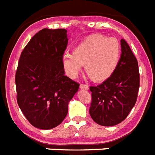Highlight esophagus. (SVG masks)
<instances>
[{
	"label": "esophagus",
	"instance_id": "obj_1",
	"mask_svg": "<svg viewBox=\"0 0 155 155\" xmlns=\"http://www.w3.org/2000/svg\"><path fill=\"white\" fill-rule=\"evenodd\" d=\"M80 88L81 89H85V90H88L89 89V86L87 84H80Z\"/></svg>",
	"mask_w": 155,
	"mask_h": 155
}]
</instances>
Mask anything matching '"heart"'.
Masks as SVG:
<instances>
[{
  "mask_svg": "<svg viewBox=\"0 0 155 155\" xmlns=\"http://www.w3.org/2000/svg\"><path fill=\"white\" fill-rule=\"evenodd\" d=\"M121 45L115 38L92 35L82 41L73 53L65 52L62 64L67 75L75 78L84 65L85 71L95 81H104L112 75L120 59Z\"/></svg>",
  "mask_w": 155,
  "mask_h": 155,
  "instance_id": "b5f03b06",
  "label": "heart"
}]
</instances>
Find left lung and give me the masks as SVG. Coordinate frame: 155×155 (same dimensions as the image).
<instances>
[{"instance_id": "obj_1", "label": "left lung", "mask_w": 155, "mask_h": 155, "mask_svg": "<svg viewBox=\"0 0 155 155\" xmlns=\"http://www.w3.org/2000/svg\"><path fill=\"white\" fill-rule=\"evenodd\" d=\"M122 54L116 69L98 86L90 87L91 117L104 127L119 124L127 117L136 103L139 89L138 60L130 46L121 39Z\"/></svg>"}]
</instances>
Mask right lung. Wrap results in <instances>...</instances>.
Masks as SVG:
<instances>
[{
    "mask_svg": "<svg viewBox=\"0 0 155 155\" xmlns=\"http://www.w3.org/2000/svg\"><path fill=\"white\" fill-rule=\"evenodd\" d=\"M64 28H43L22 51L15 82L16 100L33 127L48 130L68 114L69 101L80 84L64 75L62 56L68 45Z\"/></svg>",
    "mask_w": 155,
    "mask_h": 155,
    "instance_id": "add662e5",
    "label": "right lung"
}]
</instances>
